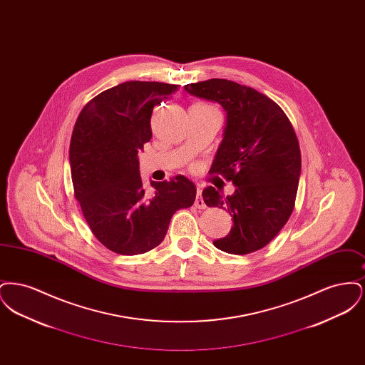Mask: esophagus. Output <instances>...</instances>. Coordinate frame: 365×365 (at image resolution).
<instances>
[{
    "mask_svg": "<svg viewBox=\"0 0 365 365\" xmlns=\"http://www.w3.org/2000/svg\"><path fill=\"white\" fill-rule=\"evenodd\" d=\"M201 192H202V190L198 187V189H197V197H195L194 205L198 209L207 208V205H205V202H204V200H202V194H201Z\"/></svg>",
    "mask_w": 365,
    "mask_h": 365,
    "instance_id": "obj_1",
    "label": "esophagus"
}]
</instances>
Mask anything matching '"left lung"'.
Masks as SVG:
<instances>
[{"label": "left lung", "instance_id": "8db88e82", "mask_svg": "<svg viewBox=\"0 0 365 365\" xmlns=\"http://www.w3.org/2000/svg\"><path fill=\"white\" fill-rule=\"evenodd\" d=\"M191 96L219 103L227 112L223 140L210 174L231 180L235 191L223 197L209 186L208 207L228 210L234 226L213 245L231 255H247L271 242L287 223L301 174L294 128L277 103L252 87L227 79L186 85Z\"/></svg>", "mask_w": 365, "mask_h": 365}]
</instances>
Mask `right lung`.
<instances>
[{
	"mask_svg": "<svg viewBox=\"0 0 365 365\" xmlns=\"http://www.w3.org/2000/svg\"><path fill=\"white\" fill-rule=\"evenodd\" d=\"M178 85L124 82L88 101L75 123L71 176L87 225L106 249L135 256L155 249L178 209L190 208L195 185L183 175L150 182L139 175L138 152L152 138L150 119Z\"/></svg>",
	"mask_w": 365,
	"mask_h": 365,
	"instance_id": "obj_1",
	"label": "right lung"
}]
</instances>
